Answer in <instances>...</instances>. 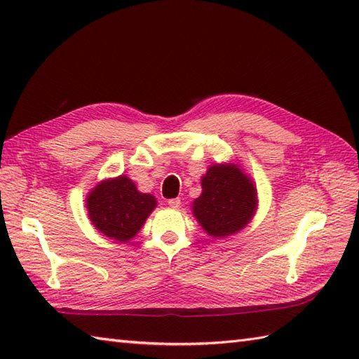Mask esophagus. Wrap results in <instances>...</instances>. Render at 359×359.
<instances>
[{"instance_id":"esophagus-1","label":"esophagus","mask_w":359,"mask_h":359,"mask_svg":"<svg viewBox=\"0 0 359 359\" xmlns=\"http://www.w3.org/2000/svg\"><path fill=\"white\" fill-rule=\"evenodd\" d=\"M168 205H170L171 208L177 210V208H180V199H170L168 201Z\"/></svg>"}]
</instances>
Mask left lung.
<instances>
[{
  "label": "left lung",
  "mask_w": 359,
  "mask_h": 359,
  "mask_svg": "<svg viewBox=\"0 0 359 359\" xmlns=\"http://www.w3.org/2000/svg\"><path fill=\"white\" fill-rule=\"evenodd\" d=\"M201 180L202 194L191 208L207 234L222 239L243 230L259 203L253 179L238 163H215Z\"/></svg>",
  "instance_id": "1"
}]
</instances>
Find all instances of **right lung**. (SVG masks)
<instances>
[{"instance_id":"obj_1","label":"right lung","mask_w":359,"mask_h":359,"mask_svg":"<svg viewBox=\"0 0 359 359\" xmlns=\"http://www.w3.org/2000/svg\"><path fill=\"white\" fill-rule=\"evenodd\" d=\"M157 207L156 197L140 193L128 175L102 180L86 196V210L95 230L117 242H129Z\"/></svg>"}]
</instances>
